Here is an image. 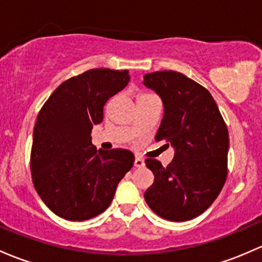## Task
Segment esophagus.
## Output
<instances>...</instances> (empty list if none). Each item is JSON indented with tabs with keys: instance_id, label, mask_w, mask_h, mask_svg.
<instances>
[{
	"instance_id": "34e87169",
	"label": "esophagus",
	"mask_w": 262,
	"mask_h": 262,
	"mask_svg": "<svg viewBox=\"0 0 262 262\" xmlns=\"http://www.w3.org/2000/svg\"><path fill=\"white\" fill-rule=\"evenodd\" d=\"M143 166H144V161L142 158H139V157H136V159H134V167L140 168Z\"/></svg>"
}]
</instances>
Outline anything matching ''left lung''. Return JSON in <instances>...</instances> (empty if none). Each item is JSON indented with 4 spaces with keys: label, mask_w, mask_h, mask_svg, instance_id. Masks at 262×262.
<instances>
[{
    "label": "left lung",
    "mask_w": 262,
    "mask_h": 262,
    "mask_svg": "<svg viewBox=\"0 0 262 262\" xmlns=\"http://www.w3.org/2000/svg\"><path fill=\"white\" fill-rule=\"evenodd\" d=\"M143 84L163 100L164 115L156 140L174 148L167 167L147 158L154 174L144 200L168 221H188L213 203L227 178L228 130L216 101L206 88L172 70L144 75Z\"/></svg>",
    "instance_id": "obj_1"
}]
</instances>
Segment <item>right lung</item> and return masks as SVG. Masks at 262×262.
<instances>
[{
  "instance_id": "right-lung-1",
  "label": "right lung",
  "mask_w": 262,
  "mask_h": 262,
  "mask_svg": "<svg viewBox=\"0 0 262 262\" xmlns=\"http://www.w3.org/2000/svg\"><path fill=\"white\" fill-rule=\"evenodd\" d=\"M129 81L128 70L92 69L59 85L38 112L32 139L34 187L61 219L85 221L112 203L118 183L134 164L126 149L104 152L92 144L104 105Z\"/></svg>"
}]
</instances>
